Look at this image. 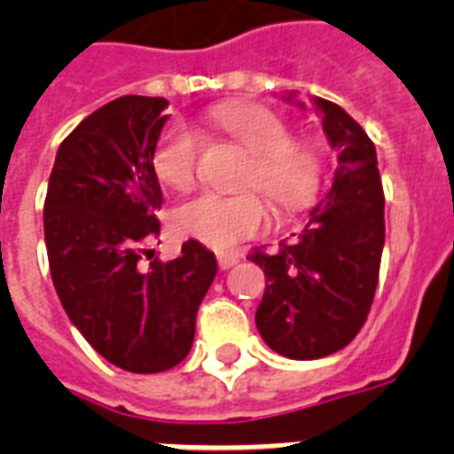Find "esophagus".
Listing matches in <instances>:
<instances>
[{
	"label": "esophagus",
	"instance_id": "34e87169",
	"mask_svg": "<svg viewBox=\"0 0 454 454\" xmlns=\"http://www.w3.org/2000/svg\"><path fill=\"white\" fill-rule=\"evenodd\" d=\"M238 262H240V254H238V252H221L219 254L221 269H233Z\"/></svg>",
	"mask_w": 454,
	"mask_h": 454
}]
</instances>
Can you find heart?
Segmentation results:
<instances>
[{
    "label": "heart",
    "mask_w": 454,
    "mask_h": 454,
    "mask_svg": "<svg viewBox=\"0 0 454 454\" xmlns=\"http://www.w3.org/2000/svg\"><path fill=\"white\" fill-rule=\"evenodd\" d=\"M214 129L249 153L240 188H256L280 212H297L316 198L320 155L306 138H292L290 124L256 103H221L207 113ZM200 138L188 124L174 122L157 138L153 169L169 188L185 191L198 178ZM256 191L238 195L200 192L171 212V226L207 247L228 249L266 226L269 205Z\"/></svg>",
    "instance_id": "heart-1"
}]
</instances>
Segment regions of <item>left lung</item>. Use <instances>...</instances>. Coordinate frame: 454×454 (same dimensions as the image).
<instances>
[{
    "label": "left lung",
    "mask_w": 454,
    "mask_h": 454,
    "mask_svg": "<svg viewBox=\"0 0 454 454\" xmlns=\"http://www.w3.org/2000/svg\"><path fill=\"white\" fill-rule=\"evenodd\" d=\"M323 129L339 151L327 200L280 249L254 247L266 273L256 309L263 341L280 356L313 360L344 348L372 309L384 249V188L372 138L337 103L313 96Z\"/></svg>",
    "instance_id": "obj_1"
}]
</instances>
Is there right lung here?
Returning a JSON list of instances; mask_svg holds the SVG:
<instances>
[{
    "mask_svg": "<svg viewBox=\"0 0 454 454\" xmlns=\"http://www.w3.org/2000/svg\"><path fill=\"white\" fill-rule=\"evenodd\" d=\"M167 108L160 96H122L82 120L56 153L44 200L49 270L67 317L108 363L137 374L188 356L216 276L198 240L171 262L148 249L160 233L153 151Z\"/></svg>",
    "mask_w": 454,
    "mask_h": 454,
    "instance_id": "1",
    "label": "right lung"
}]
</instances>
